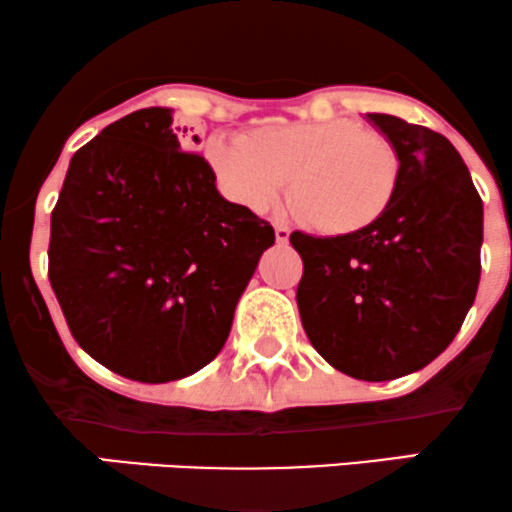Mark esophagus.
Here are the masks:
<instances>
[{"mask_svg": "<svg viewBox=\"0 0 512 512\" xmlns=\"http://www.w3.org/2000/svg\"><path fill=\"white\" fill-rule=\"evenodd\" d=\"M275 239H278V244H285L290 239V227L283 225V222H275Z\"/></svg>", "mask_w": 512, "mask_h": 512, "instance_id": "obj_1", "label": "esophagus"}]
</instances>
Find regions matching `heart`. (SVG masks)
<instances>
[{"label": "heart", "instance_id": "b5f03b06", "mask_svg": "<svg viewBox=\"0 0 512 512\" xmlns=\"http://www.w3.org/2000/svg\"><path fill=\"white\" fill-rule=\"evenodd\" d=\"M205 157L229 198L254 212L273 208L290 179L295 215L329 237L375 225L401 183L394 142L348 118L268 123L244 137L215 132Z\"/></svg>", "mask_w": 512, "mask_h": 512}]
</instances>
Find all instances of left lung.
<instances>
[{
  "label": "left lung",
  "mask_w": 512,
  "mask_h": 512,
  "mask_svg": "<svg viewBox=\"0 0 512 512\" xmlns=\"http://www.w3.org/2000/svg\"><path fill=\"white\" fill-rule=\"evenodd\" d=\"M367 120L401 154L380 220L346 237L292 232L302 256V326L343 375L384 382L421 370L452 343L481 278L484 203L447 137L387 113Z\"/></svg>",
  "instance_id": "obj_1"
}]
</instances>
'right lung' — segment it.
Returning <instances> with one entry per match:
<instances>
[{
	"label": "right lung",
	"instance_id": "1",
	"mask_svg": "<svg viewBox=\"0 0 512 512\" xmlns=\"http://www.w3.org/2000/svg\"><path fill=\"white\" fill-rule=\"evenodd\" d=\"M183 135L171 108L111 123L72 157L50 217L48 275L74 341L149 384L220 353L275 241L266 220L222 198Z\"/></svg>",
	"mask_w": 512,
	"mask_h": 512
}]
</instances>
